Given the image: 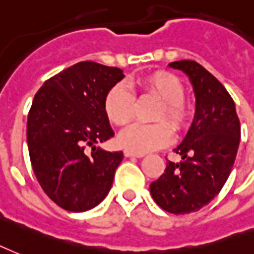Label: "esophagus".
Wrapping results in <instances>:
<instances>
[{"label": "esophagus", "instance_id": "obj_1", "mask_svg": "<svg viewBox=\"0 0 254 254\" xmlns=\"http://www.w3.org/2000/svg\"><path fill=\"white\" fill-rule=\"evenodd\" d=\"M124 155H125V157H142V156H144V153H137V152L125 149V151H124Z\"/></svg>", "mask_w": 254, "mask_h": 254}]
</instances>
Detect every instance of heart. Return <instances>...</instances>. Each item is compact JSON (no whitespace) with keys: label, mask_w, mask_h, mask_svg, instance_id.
<instances>
[{"label":"heart","mask_w":254,"mask_h":254,"mask_svg":"<svg viewBox=\"0 0 254 254\" xmlns=\"http://www.w3.org/2000/svg\"><path fill=\"white\" fill-rule=\"evenodd\" d=\"M133 84L144 95H152L160 99L161 105L156 124H133L122 130L120 142L127 149L137 153L155 151L168 145L174 138V129L182 130L189 125L191 120V109L186 103V87L183 82L172 72L155 71L138 76ZM136 108V98L125 84H114L103 98V112L114 125L122 127L133 120ZM168 119V124L163 122Z\"/></svg>","instance_id":"heart-1"}]
</instances>
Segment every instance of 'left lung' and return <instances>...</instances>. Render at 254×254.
I'll return each instance as SVG.
<instances>
[{
  "label": "left lung",
  "instance_id": "8db88e82",
  "mask_svg": "<svg viewBox=\"0 0 254 254\" xmlns=\"http://www.w3.org/2000/svg\"><path fill=\"white\" fill-rule=\"evenodd\" d=\"M189 75L196 112L187 136L174 151L180 163L167 161L149 189L156 203L172 214L198 211L213 200L232 172L241 137L234 101L223 84L194 60L170 63Z\"/></svg>",
  "mask_w": 254,
  "mask_h": 254
}]
</instances>
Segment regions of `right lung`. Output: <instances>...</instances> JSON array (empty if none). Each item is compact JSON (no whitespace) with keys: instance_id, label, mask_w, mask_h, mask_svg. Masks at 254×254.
I'll return each instance as SVG.
<instances>
[{"instance_id":"add662e5","label":"right lung","mask_w":254,"mask_h":254,"mask_svg":"<svg viewBox=\"0 0 254 254\" xmlns=\"http://www.w3.org/2000/svg\"><path fill=\"white\" fill-rule=\"evenodd\" d=\"M122 78L118 67L79 62L47 79L33 98L27 122L32 168L48 198L67 211L95 207L112 189L122 152L95 144L114 136L103 98Z\"/></svg>"}]
</instances>
